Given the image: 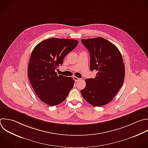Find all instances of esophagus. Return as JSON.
Segmentation results:
<instances>
[{"label":"esophagus","mask_w":148,"mask_h":148,"mask_svg":"<svg viewBox=\"0 0 148 148\" xmlns=\"http://www.w3.org/2000/svg\"><path fill=\"white\" fill-rule=\"evenodd\" d=\"M73 80H74L75 82H77V81H79V80H80V79H79V78H78V77H76V76H73Z\"/></svg>","instance_id":"esophagus-1"}]
</instances>
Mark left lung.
Here are the masks:
<instances>
[{
  "label": "left lung",
  "mask_w": 148,
  "mask_h": 148,
  "mask_svg": "<svg viewBox=\"0 0 148 148\" xmlns=\"http://www.w3.org/2000/svg\"><path fill=\"white\" fill-rule=\"evenodd\" d=\"M90 54V69L97 72L95 78L86 79L80 90L83 98L94 106L112 101L123 85L125 68L121 54L111 42L103 38L82 39Z\"/></svg>",
  "instance_id": "obj_1"
}]
</instances>
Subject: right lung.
I'll use <instances>...</instances> for the list:
<instances>
[{"mask_svg": "<svg viewBox=\"0 0 148 148\" xmlns=\"http://www.w3.org/2000/svg\"><path fill=\"white\" fill-rule=\"evenodd\" d=\"M77 44L73 39L51 38L38 43L31 53L28 68L30 83L36 95L49 106L62 102L73 87V78L58 75L55 70Z\"/></svg>", "mask_w": 148, "mask_h": 148, "instance_id": "1", "label": "right lung"}]
</instances>
